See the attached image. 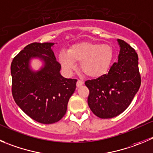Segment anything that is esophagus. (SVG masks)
<instances>
[{"mask_svg": "<svg viewBox=\"0 0 153 153\" xmlns=\"http://www.w3.org/2000/svg\"><path fill=\"white\" fill-rule=\"evenodd\" d=\"M83 85H84L83 81H81V80H78V81H77V83H76L77 88H80V87H81Z\"/></svg>", "mask_w": 153, "mask_h": 153, "instance_id": "esophagus-1", "label": "esophagus"}]
</instances>
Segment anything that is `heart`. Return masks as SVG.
<instances>
[{"instance_id":"obj_1","label":"heart","mask_w":153,"mask_h":153,"mask_svg":"<svg viewBox=\"0 0 153 153\" xmlns=\"http://www.w3.org/2000/svg\"><path fill=\"white\" fill-rule=\"evenodd\" d=\"M112 57L113 51L109 44L84 41L73 44L68 52L62 51L58 59L67 73H72L76 70V62H81L82 73L96 78L109 71Z\"/></svg>"}]
</instances>
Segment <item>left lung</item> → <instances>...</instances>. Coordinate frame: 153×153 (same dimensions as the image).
I'll return each instance as SVG.
<instances>
[{"label":"left lung","instance_id":"obj_1","mask_svg":"<svg viewBox=\"0 0 153 153\" xmlns=\"http://www.w3.org/2000/svg\"><path fill=\"white\" fill-rule=\"evenodd\" d=\"M118 62H114L105 75L85 81L90 91L88 105L100 118H114L122 113L140 87L137 53L125 41L118 39Z\"/></svg>","mask_w":153,"mask_h":153}]
</instances>
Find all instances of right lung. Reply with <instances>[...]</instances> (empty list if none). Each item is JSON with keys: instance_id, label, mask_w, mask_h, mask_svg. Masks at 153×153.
Segmentation results:
<instances>
[{"instance_id": "add662e5", "label": "right lung", "mask_w": 153, "mask_h": 153, "mask_svg": "<svg viewBox=\"0 0 153 153\" xmlns=\"http://www.w3.org/2000/svg\"><path fill=\"white\" fill-rule=\"evenodd\" d=\"M54 43H32L24 48L11 63L12 94L18 106L36 122L53 124L65 115L76 88V79L60 74L52 48ZM39 59L43 66L34 71L30 63Z\"/></svg>"}]
</instances>
